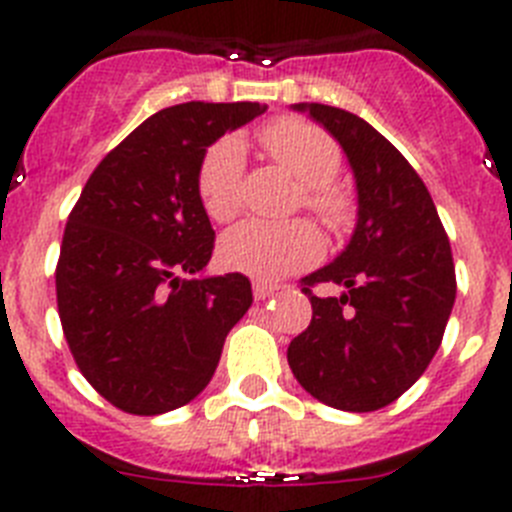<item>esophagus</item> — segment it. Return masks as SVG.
I'll return each mask as SVG.
<instances>
[{
  "instance_id": "obj_1",
  "label": "esophagus",
  "mask_w": 512,
  "mask_h": 512,
  "mask_svg": "<svg viewBox=\"0 0 512 512\" xmlns=\"http://www.w3.org/2000/svg\"><path fill=\"white\" fill-rule=\"evenodd\" d=\"M274 292H277V287H274V284L253 282V295H256V300H266V297H271Z\"/></svg>"
}]
</instances>
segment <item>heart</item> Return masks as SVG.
Here are the masks:
<instances>
[{
    "label": "heart",
    "instance_id": "b5f03b06",
    "mask_svg": "<svg viewBox=\"0 0 512 512\" xmlns=\"http://www.w3.org/2000/svg\"><path fill=\"white\" fill-rule=\"evenodd\" d=\"M261 146L302 184V205L315 212L325 225L341 228L351 220L354 207L348 194L330 184L341 169V151L325 130L305 120L284 117L261 133ZM243 166L246 146L235 135H225L212 143L202 158L197 192L205 212L217 223L233 220L241 210ZM217 253L228 269L241 271L259 282H277L318 261L323 253V238L315 225L305 220H246L220 238Z\"/></svg>",
    "mask_w": 512,
    "mask_h": 512
}]
</instances>
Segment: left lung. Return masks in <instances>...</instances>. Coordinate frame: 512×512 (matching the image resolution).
Returning a JSON list of instances; mask_svg holds the SVG:
<instances>
[{
    "label": "left lung",
    "instance_id": "left-lung-1",
    "mask_svg": "<svg viewBox=\"0 0 512 512\" xmlns=\"http://www.w3.org/2000/svg\"><path fill=\"white\" fill-rule=\"evenodd\" d=\"M292 110L338 140L359 207L348 246L302 279L312 320L289 343V369L323 405L372 413L410 390L441 346L456 300L449 238L423 179L369 122L318 102ZM320 281L344 292L312 296Z\"/></svg>",
    "mask_w": 512,
    "mask_h": 512
}]
</instances>
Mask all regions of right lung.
<instances>
[{"label":"right lung","instance_id":"add662e5","mask_svg":"<svg viewBox=\"0 0 512 512\" xmlns=\"http://www.w3.org/2000/svg\"><path fill=\"white\" fill-rule=\"evenodd\" d=\"M266 112L187 102L148 117L89 176L63 230V336L94 390L133 415L182 408L210 384L251 307L243 274L207 277L215 230L197 192L207 148Z\"/></svg>","mask_w":512,"mask_h":512}]
</instances>
